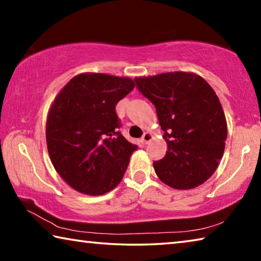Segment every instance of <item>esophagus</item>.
Wrapping results in <instances>:
<instances>
[{
  "label": "esophagus",
  "instance_id": "34e87169",
  "mask_svg": "<svg viewBox=\"0 0 261 261\" xmlns=\"http://www.w3.org/2000/svg\"><path fill=\"white\" fill-rule=\"evenodd\" d=\"M151 140H152V134H149V132H145L144 136L141 137V139H140L141 144H144V145L149 143Z\"/></svg>",
  "mask_w": 261,
  "mask_h": 261
}]
</instances>
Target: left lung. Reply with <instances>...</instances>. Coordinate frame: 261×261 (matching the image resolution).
<instances>
[{
  "label": "left lung",
  "instance_id": "left-lung-1",
  "mask_svg": "<svg viewBox=\"0 0 261 261\" xmlns=\"http://www.w3.org/2000/svg\"><path fill=\"white\" fill-rule=\"evenodd\" d=\"M155 106L166 155L153 163L170 188L190 190L205 183L223 156L227 121L213 88L199 74L175 71L135 78Z\"/></svg>",
  "mask_w": 261,
  "mask_h": 261
}]
</instances>
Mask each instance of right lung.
I'll use <instances>...</instances> for the list:
<instances>
[{"mask_svg":"<svg viewBox=\"0 0 261 261\" xmlns=\"http://www.w3.org/2000/svg\"><path fill=\"white\" fill-rule=\"evenodd\" d=\"M135 88L129 77L85 72L65 85L49 108L48 154L55 170L76 191L101 196L117 187L137 145L117 127V102Z\"/></svg>","mask_w":261,"mask_h":261,"instance_id":"add662e5","label":"right lung"}]
</instances>
